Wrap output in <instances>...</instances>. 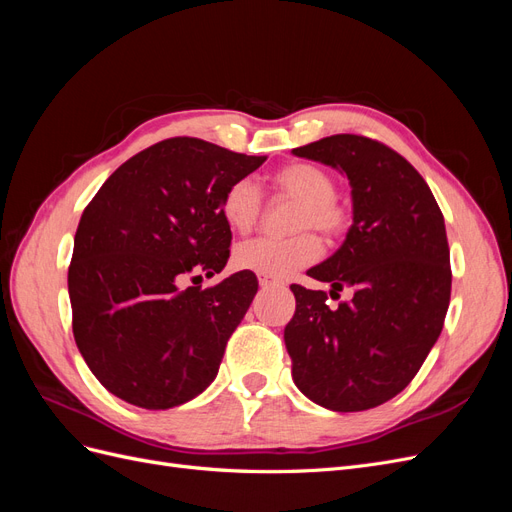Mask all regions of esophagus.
<instances>
[{
  "mask_svg": "<svg viewBox=\"0 0 512 512\" xmlns=\"http://www.w3.org/2000/svg\"><path fill=\"white\" fill-rule=\"evenodd\" d=\"M258 284H260L262 288H275V286H280V282L271 280V277H267V275H258Z\"/></svg>",
  "mask_w": 512,
  "mask_h": 512,
  "instance_id": "1",
  "label": "esophagus"
}]
</instances>
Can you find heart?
Returning a JSON list of instances; mask_svg holds the SVG:
<instances>
[{"label": "heart", "mask_w": 512, "mask_h": 512, "mask_svg": "<svg viewBox=\"0 0 512 512\" xmlns=\"http://www.w3.org/2000/svg\"><path fill=\"white\" fill-rule=\"evenodd\" d=\"M275 185L282 194L301 200L294 224L299 230L316 228L324 235H337L346 226V211L335 203L337 183L327 170L307 162L288 164L275 173ZM260 207L262 194L250 177L230 183L222 196V218L230 230L241 235L254 228ZM318 256L320 241L312 232H303L292 239L258 237L245 241L235 250V265L271 280H282L297 269L312 265Z\"/></svg>", "instance_id": "heart-1"}]
</instances>
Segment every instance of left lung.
Listing matches in <instances>:
<instances>
[{
	"instance_id": "8db88e82",
	"label": "left lung",
	"mask_w": 512,
	"mask_h": 512,
	"mask_svg": "<svg viewBox=\"0 0 512 512\" xmlns=\"http://www.w3.org/2000/svg\"><path fill=\"white\" fill-rule=\"evenodd\" d=\"M292 153L346 175L352 196L342 247L307 271L351 301L329 306L324 290L290 286L292 380L327 410L376 408L406 389L442 333L453 277L444 215L416 168L371 138L335 134Z\"/></svg>"
}]
</instances>
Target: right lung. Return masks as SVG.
I'll return each instance as SVG.
<instances>
[{
	"label": "right lung",
	"mask_w": 512,
	"mask_h": 512,
	"mask_svg": "<svg viewBox=\"0 0 512 512\" xmlns=\"http://www.w3.org/2000/svg\"><path fill=\"white\" fill-rule=\"evenodd\" d=\"M265 160L168 138L123 162L83 211L68 269L72 331L115 397L168 410L218 376L258 280L239 271L205 290L181 282L226 267L232 235L222 196Z\"/></svg>",
	"instance_id": "add662e5"
}]
</instances>
